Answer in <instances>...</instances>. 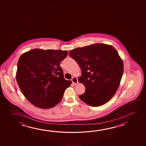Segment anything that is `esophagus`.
<instances>
[{
    "label": "esophagus",
    "mask_w": 146,
    "mask_h": 146,
    "mask_svg": "<svg viewBox=\"0 0 146 146\" xmlns=\"http://www.w3.org/2000/svg\"><path fill=\"white\" fill-rule=\"evenodd\" d=\"M72 82L73 84H77L78 82V79L76 77H73L72 79Z\"/></svg>",
    "instance_id": "obj_1"
}]
</instances>
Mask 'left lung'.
Listing matches in <instances>:
<instances>
[{"label": "left lung", "mask_w": 146, "mask_h": 146, "mask_svg": "<svg viewBox=\"0 0 146 146\" xmlns=\"http://www.w3.org/2000/svg\"><path fill=\"white\" fill-rule=\"evenodd\" d=\"M69 55L81 68L78 78L86 87L79 95L91 106H99L110 100L119 87L124 65L117 51L112 46L95 44L70 51Z\"/></svg>", "instance_id": "8db88e82"}]
</instances>
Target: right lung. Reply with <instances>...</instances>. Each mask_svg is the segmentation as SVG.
<instances>
[{
  "label": "right lung",
  "mask_w": 146,
  "mask_h": 146,
  "mask_svg": "<svg viewBox=\"0 0 146 146\" xmlns=\"http://www.w3.org/2000/svg\"><path fill=\"white\" fill-rule=\"evenodd\" d=\"M66 50L34 49L20 57L16 72L18 86L25 98L37 108L47 109L60 102L71 81L65 80L60 62Z\"/></svg>",
  "instance_id": "right-lung-1"
}]
</instances>
